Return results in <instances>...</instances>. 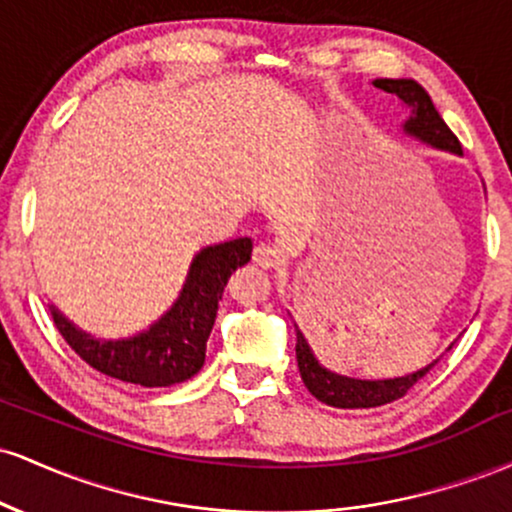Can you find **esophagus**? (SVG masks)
Listing matches in <instances>:
<instances>
[{
  "label": "esophagus",
  "mask_w": 512,
  "mask_h": 512,
  "mask_svg": "<svg viewBox=\"0 0 512 512\" xmlns=\"http://www.w3.org/2000/svg\"><path fill=\"white\" fill-rule=\"evenodd\" d=\"M252 262L262 269H272L279 264V250L269 243H257L255 252H252Z\"/></svg>",
  "instance_id": "1"
}]
</instances>
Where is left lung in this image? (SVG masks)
<instances>
[{
	"mask_svg": "<svg viewBox=\"0 0 512 512\" xmlns=\"http://www.w3.org/2000/svg\"><path fill=\"white\" fill-rule=\"evenodd\" d=\"M375 88H383L385 93H392L402 101L404 108L409 110L407 120H404V134L419 139L433 149L450 151V154L462 156V146L457 142L455 134L445 125V120L433 105L431 96L426 88L416 84L414 79H375ZM296 358L298 370L308 392L320 402L330 404V407L339 409H368L380 407V404L395 402V399L404 397L407 392L419 383L421 378L438 363V358L428 366L414 370L409 375H399V378H385V380H361L349 378V375H339L334 370L325 368L317 361L313 349H310L308 339L296 327Z\"/></svg>",
	"mask_w": 512,
	"mask_h": 512,
	"instance_id": "8db88e82",
	"label": "left lung"
}]
</instances>
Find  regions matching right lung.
<instances>
[{
	"label": "right lung",
	"mask_w": 512,
	"mask_h": 512,
	"mask_svg": "<svg viewBox=\"0 0 512 512\" xmlns=\"http://www.w3.org/2000/svg\"><path fill=\"white\" fill-rule=\"evenodd\" d=\"M252 240L236 238L207 245L192 257L180 296L149 330L125 339H101L76 327L50 305L52 320L67 344L91 368L122 383L168 387L192 378L204 366L207 339L214 327L223 286L238 267L250 262Z\"/></svg>",
	"instance_id": "obj_1"
}]
</instances>
